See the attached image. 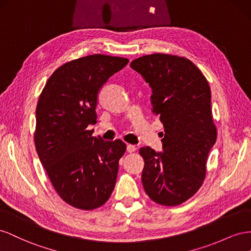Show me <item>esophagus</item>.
<instances>
[{
    "instance_id": "obj_1",
    "label": "esophagus",
    "mask_w": 251,
    "mask_h": 251,
    "mask_svg": "<svg viewBox=\"0 0 251 251\" xmlns=\"http://www.w3.org/2000/svg\"><path fill=\"white\" fill-rule=\"evenodd\" d=\"M135 150H137V147H135L134 145H131V144L127 145V151L128 152H134Z\"/></svg>"
}]
</instances>
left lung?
<instances>
[{
	"instance_id": "obj_1",
	"label": "left lung",
	"mask_w": 251,
	"mask_h": 251,
	"mask_svg": "<svg viewBox=\"0 0 251 251\" xmlns=\"http://www.w3.org/2000/svg\"><path fill=\"white\" fill-rule=\"evenodd\" d=\"M130 67L152 89V112L164 126L163 151L142 147V183L148 197L164 206L187 201L201 187L206 162L217 140L211 92L206 77L190 60L153 53L133 60Z\"/></svg>"
}]
</instances>
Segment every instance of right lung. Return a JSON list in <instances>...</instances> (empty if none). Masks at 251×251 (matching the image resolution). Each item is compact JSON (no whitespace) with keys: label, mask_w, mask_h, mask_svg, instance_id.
Listing matches in <instances>:
<instances>
[{"label":"right lung","mask_w":251,"mask_h":251,"mask_svg":"<svg viewBox=\"0 0 251 251\" xmlns=\"http://www.w3.org/2000/svg\"><path fill=\"white\" fill-rule=\"evenodd\" d=\"M129 60L91 54L56 69L43 88L35 117L34 144L50 182L64 202L83 210L104 205L114 189L122 140L92 137L98 94Z\"/></svg>","instance_id":"add662e5"}]
</instances>
